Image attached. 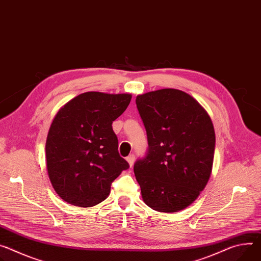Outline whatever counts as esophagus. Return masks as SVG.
I'll use <instances>...</instances> for the list:
<instances>
[{
  "instance_id": "1",
  "label": "esophagus",
  "mask_w": 261,
  "mask_h": 261,
  "mask_svg": "<svg viewBox=\"0 0 261 261\" xmlns=\"http://www.w3.org/2000/svg\"><path fill=\"white\" fill-rule=\"evenodd\" d=\"M134 160H135V156H134L133 154H131V155H129V156L127 157V161H128V163H129L130 167H132V165H133Z\"/></svg>"
}]
</instances>
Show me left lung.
<instances>
[{"label":"left lung","mask_w":261,"mask_h":261,"mask_svg":"<svg viewBox=\"0 0 261 261\" xmlns=\"http://www.w3.org/2000/svg\"><path fill=\"white\" fill-rule=\"evenodd\" d=\"M148 137L146 156L134 163L144 202L159 212L191 205L205 188L216 148L206 110L188 93L173 88L136 97Z\"/></svg>","instance_id":"obj_1"}]
</instances>
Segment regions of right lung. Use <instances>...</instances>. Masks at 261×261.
<instances>
[{
    "mask_svg": "<svg viewBox=\"0 0 261 261\" xmlns=\"http://www.w3.org/2000/svg\"><path fill=\"white\" fill-rule=\"evenodd\" d=\"M131 98L129 93L84 92L54 117L45 143L46 168L63 201L79 207L97 205L109 196L111 183L129 169L118 154L111 125Z\"/></svg>",
    "mask_w": 261,
    "mask_h": 261,
    "instance_id": "obj_1",
    "label": "right lung"
}]
</instances>
